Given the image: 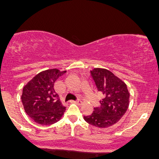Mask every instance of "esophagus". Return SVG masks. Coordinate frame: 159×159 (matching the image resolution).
I'll return each instance as SVG.
<instances>
[{
	"label": "esophagus",
	"mask_w": 159,
	"mask_h": 159,
	"mask_svg": "<svg viewBox=\"0 0 159 159\" xmlns=\"http://www.w3.org/2000/svg\"><path fill=\"white\" fill-rule=\"evenodd\" d=\"M71 102H73V103H76V104H79V105H81L82 103H83V101H82L81 100H75V101H71Z\"/></svg>",
	"instance_id": "obj_1"
}]
</instances>
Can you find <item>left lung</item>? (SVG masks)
Returning <instances> with one entry per match:
<instances>
[{
  "label": "left lung",
  "instance_id": "left-lung-1",
  "mask_svg": "<svg viewBox=\"0 0 159 159\" xmlns=\"http://www.w3.org/2000/svg\"><path fill=\"white\" fill-rule=\"evenodd\" d=\"M90 73L103 99L100 107H94L91 115L83 117L93 126L107 128L117 123L126 113L129 107V91L126 83L110 70L94 68Z\"/></svg>",
  "mask_w": 159,
  "mask_h": 159
}]
</instances>
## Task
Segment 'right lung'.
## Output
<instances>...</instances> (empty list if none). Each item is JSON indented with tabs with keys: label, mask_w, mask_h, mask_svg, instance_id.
I'll list each match as a JSON object with an SVG mask.
<instances>
[{
	"label": "right lung",
	"mask_w": 159,
	"mask_h": 159,
	"mask_svg": "<svg viewBox=\"0 0 159 159\" xmlns=\"http://www.w3.org/2000/svg\"><path fill=\"white\" fill-rule=\"evenodd\" d=\"M66 71L58 69L44 70L24 86L21 101L26 114L35 123L50 125L62 118L66 107L54 88L55 82Z\"/></svg>",
	"instance_id": "right-lung-1"
}]
</instances>
